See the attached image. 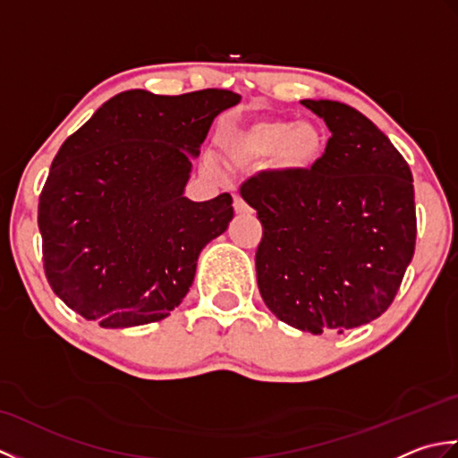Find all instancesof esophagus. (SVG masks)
I'll return each mask as SVG.
<instances>
[{
	"label": "esophagus",
	"instance_id": "34e87169",
	"mask_svg": "<svg viewBox=\"0 0 458 458\" xmlns=\"http://www.w3.org/2000/svg\"><path fill=\"white\" fill-rule=\"evenodd\" d=\"M234 210H236V214H248L250 207L242 197H234Z\"/></svg>",
	"mask_w": 458,
	"mask_h": 458
}]
</instances>
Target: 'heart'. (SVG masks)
<instances>
[{"instance_id":"1","label":"heart","mask_w":458,"mask_h":458,"mask_svg":"<svg viewBox=\"0 0 458 458\" xmlns=\"http://www.w3.org/2000/svg\"><path fill=\"white\" fill-rule=\"evenodd\" d=\"M224 153L232 161L271 157L285 177H303L318 167L327 153V133L313 120L259 118L232 128L222 138Z\"/></svg>"}]
</instances>
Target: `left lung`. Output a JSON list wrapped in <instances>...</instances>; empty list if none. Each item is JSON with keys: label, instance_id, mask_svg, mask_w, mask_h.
<instances>
[{"label": "left lung", "instance_id": "1", "mask_svg": "<svg viewBox=\"0 0 458 458\" xmlns=\"http://www.w3.org/2000/svg\"><path fill=\"white\" fill-rule=\"evenodd\" d=\"M330 130L303 177L259 173L242 184L264 236L258 287L279 320L313 335L362 327L392 305L415 251L410 165L364 114L333 100L301 102Z\"/></svg>", "mask_w": 458, "mask_h": 458}]
</instances>
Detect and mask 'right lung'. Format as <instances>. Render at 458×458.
<instances>
[{
    "label": "right lung",
    "instance_id": "obj_1",
    "mask_svg": "<svg viewBox=\"0 0 458 458\" xmlns=\"http://www.w3.org/2000/svg\"><path fill=\"white\" fill-rule=\"evenodd\" d=\"M230 90L114 96L55 155L38 197L48 285L104 328L169 317L197 259L234 216L228 192L192 202L184 184Z\"/></svg>",
    "mask_w": 458,
    "mask_h": 458
}]
</instances>
